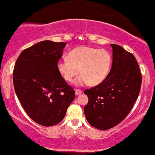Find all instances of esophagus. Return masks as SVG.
I'll use <instances>...</instances> for the list:
<instances>
[{
	"mask_svg": "<svg viewBox=\"0 0 155 155\" xmlns=\"http://www.w3.org/2000/svg\"><path fill=\"white\" fill-rule=\"evenodd\" d=\"M82 93V91L79 90V89H76L75 90V94L76 95H79V94H81Z\"/></svg>",
	"mask_w": 155,
	"mask_h": 155,
	"instance_id": "34e87169",
	"label": "esophagus"
}]
</instances>
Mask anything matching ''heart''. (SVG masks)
<instances>
[{"mask_svg":"<svg viewBox=\"0 0 155 155\" xmlns=\"http://www.w3.org/2000/svg\"><path fill=\"white\" fill-rule=\"evenodd\" d=\"M112 64L110 53L105 49L81 46L73 49L68 58L61 59L57 63L59 74L68 82H72L74 77L76 85L100 84L105 80Z\"/></svg>","mask_w":155,"mask_h":155,"instance_id":"heart-1","label":"heart"}]
</instances>
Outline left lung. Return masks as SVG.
Instances as JSON below:
<instances>
[{
    "label": "left lung",
    "instance_id": "8db88e82",
    "mask_svg": "<svg viewBox=\"0 0 155 155\" xmlns=\"http://www.w3.org/2000/svg\"><path fill=\"white\" fill-rule=\"evenodd\" d=\"M113 63L107 78L100 84L84 91L89 98L84 108L89 124L107 130L120 124L130 113L139 96L141 74L133 54L115 44Z\"/></svg>",
    "mask_w": 155,
    "mask_h": 155
}]
</instances>
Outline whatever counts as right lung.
Instances as JSON below:
<instances>
[{"instance_id":"1","label":"right lung","mask_w":155,"mask_h":155,"mask_svg":"<svg viewBox=\"0 0 155 155\" xmlns=\"http://www.w3.org/2000/svg\"><path fill=\"white\" fill-rule=\"evenodd\" d=\"M66 45L42 41L24 50L15 63V92L27 115L44 126L59 124L75 98L74 89L57 68Z\"/></svg>"}]
</instances>
